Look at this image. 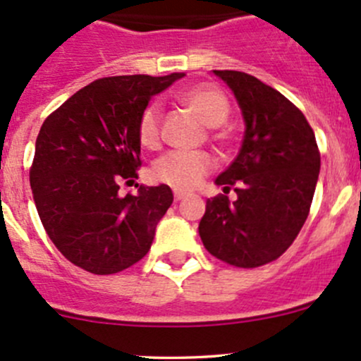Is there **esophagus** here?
<instances>
[{
	"instance_id": "34e87169",
	"label": "esophagus",
	"mask_w": 361,
	"mask_h": 361,
	"mask_svg": "<svg viewBox=\"0 0 361 361\" xmlns=\"http://www.w3.org/2000/svg\"><path fill=\"white\" fill-rule=\"evenodd\" d=\"M187 197V192H181V190H174V201H183Z\"/></svg>"
}]
</instances>
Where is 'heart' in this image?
<instances>
[{
	"mask_svg": "<svg viewBox=\"0 0 361 361\" xmlns=\"http://www.w3.org/2000/svg\"><path fill=\"white\" fill-rule=\"evenodd\" d=\"M181 104L197 115L202 123L218 127L227 120L231 113L227 96L220 89L206 83L187 87L178 94ZM136 134L141 147L155 150L160 145L162 134V106L152 101L137 116ZM214 167V160L206 152H167L152 166V176L160 183H166L176 190H190L197 187L206 174Z\"/></svg>",
	"mask_w": 361,
	"mask_h": 361,
	"instance_id": "obj_1",
	"label": "heart"
}]
</instances>
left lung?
Instances as JSON below:
<instances>
[{"mask_svg": "<svg viewBox=\"0 0 361 361\" xmlns=\"http://www.w3.org/2000/svg\"><path fill=\"white\" fill-rule=\"evenodd\" d=\"M238 99L246 130L234 162L216 178L199 224L204 248L234 267L253 269L281 257L307 220L319 174V150L304 113L255 76L214 69Z\"/></svg>", "mask_w": 361, "mask_h": 361, "instance_id": "obj_1", "label": "left lung"}]
</instances>
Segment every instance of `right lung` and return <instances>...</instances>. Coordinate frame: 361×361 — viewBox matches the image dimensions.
Segmentation results:
<instances>
[{"instance_id": "1", "label": "right lung", "mask_w": 361, "mask_h": 361, "mask_svg": "<svg viewBox=\"0 0 361 361\" xmlns=\"http://www.w3.org/2000/svg\"><path fill=\"white\" fill-rule=\"evenodd\" d=\"M181 76L99 78L43 122L29 169L32 199L50 241L76 267L115 274L150 250L173 192L141 185L136 195L122 197L118 190L141 166L137 116Z\"/></svg>"}]
</instances>
